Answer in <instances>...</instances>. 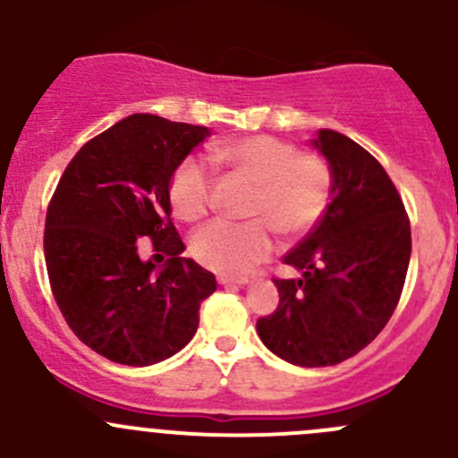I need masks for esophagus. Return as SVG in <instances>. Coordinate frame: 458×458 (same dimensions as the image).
I'll use <instances>...</instances> for the list:
<instances>
[{"instance_id":"34e87169","label":"esophagus","mask_w":458,"mask_h":458,"mask_svg":"<svg viewBox=\"0 0 458 458\" xmlns=\"http://www.w3.org/2000/svg\"><path fill=\"white\" fill-rule=\"evenodd\" d=\"M216 281H219L221 285H248L250 284V279H248V276H230V275H219L216 276Z\"/></svg>"}]
</instances>
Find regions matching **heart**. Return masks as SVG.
<instances>
[{"instance_id":"heart-1","label":"heart","mask_w":458,"mask_h":458,"mask_svg":"<svg viewBox=\"0 0 458 458\" xmlns=\"http://www.w3.org/2000/svg\"><path fill=\"white\" fill-rule=\"evenodd\" d=\"M216 165L237 170L257 183L250 221H212L192 234L191 252L201 266L242 275L275 250V230L285 237L308 233L330 201V170L315 157L297 155L290 143L267 135L215 143ZM170 206L183 221H199L212 203V177L199 159H183L170 177Z\"/></svg>"}]
</instances>
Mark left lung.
Wrapping results in <instances>:
<instances>
[{
    "label": "left lung",
    "instance_id": "obj_1",
    "mask_svg": "<svg viewBox=\"0 0 458 458\" xmlns=\"http://www.w3.org/2000/svg\"><path fill=\"white\" fill-rule=\"evenodd\" d=\"M310 146L330 170V203L315 230L284 257L301 276L275 281L279 306L259 318L257 332L284 361L321 368L361 352L390 321L412 237L394 183L366 148L327 128Z\"/></svg>",
    "mask_w": 458,
    "mask_h": 458
}]
</instances>
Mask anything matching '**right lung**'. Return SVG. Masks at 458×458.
Instances as JSON below:
<instances>
[{
	"label": "right lung",
	"mask_w": 458,
	"mask_h": 458,
	"mask_svg": "<svg viewBox=\"0 0 458 458\" xmlns=\"http://www.w3.org/2000/svg\"><path fill=\"white\" fill-rule=\"evenodd\" d=\"M206 137V126L131 114L88 141L59 179L44 233L50 288L72 332L110 361L143 368L177 354L216 290L212 272L182 257L168 197L177 165ZM143 238L169 257L161 268L139 257Z\"/></svg>",
	"instance_id": "add662e5"
}]
</instances>
